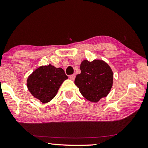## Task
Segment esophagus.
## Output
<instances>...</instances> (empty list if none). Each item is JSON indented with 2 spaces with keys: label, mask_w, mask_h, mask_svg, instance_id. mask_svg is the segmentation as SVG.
Returning <instances> with one entry per match:
<instances>
[{
  "label": "esophagus",
  "mask_w": 148,
  "mask_h": 148,
  "mask_svg": "<svg viewBox=\"0 0 148 148\" xmlns=\"http://www.w3.org/2000/svg\"><path fill=\"white\" fill-rule=\"evenodd\" d=\"M69 78H70V79L74 80L75 79V75H71L69 76Z\"/></svg>",
  "instance_id": "34e87169"
}]
</instances>
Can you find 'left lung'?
<instances>
[{
	"label": "left lung",
	"instance_id": "obj_1",
	"mask_svg": "<svg viewBox=\"0 0 148 148\" xmlns=\"http://www.w3.org/2000/svg\"><path fill=\"white\" fill-rule=\"evenodd\" d=\"M80 69L75 84L85 98L97 102L108 96L113 85V72L107 62L101 59L84 60Z\"/></svg>",
	"mask_w": 148,
	"mask_h": 148
}]
</instances>
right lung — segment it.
Returning <instances> with one entry per match:
<instances>
[{"instance_id":"1","label":"right lung","mask_w":148,"mask_h":148,"mask_svg":"<svg viewBox=\"0 0 148 148\" xmlns=\"http://www.w3.org/2000/svg\"><path fill=\"white\" fill-rule=\"evenodd\" d=\"M67 79L62 68H56L49 64L40 66L29 75L27 87L34 98L46 104L56 96L60 86Z\"/></svg>"}]
</instances>
